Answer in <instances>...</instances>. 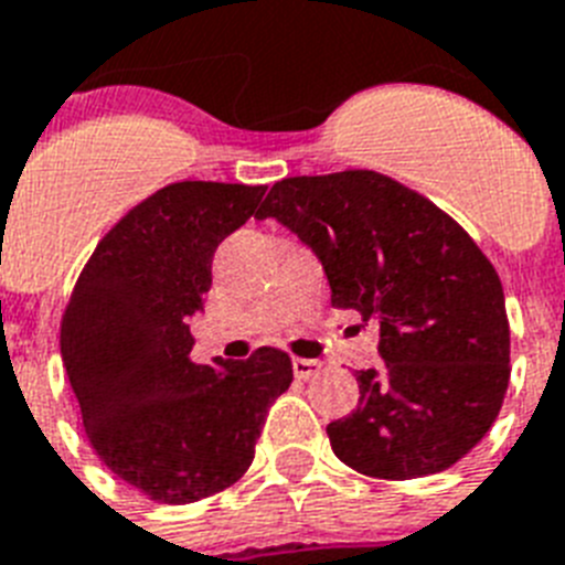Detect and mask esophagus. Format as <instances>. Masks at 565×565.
Wrapping results in <instances>:
<instances>
[{
	"label": "esophagus",
	"mask_w": 565,
	"mask_h": 565,
	"mask_svg": "<svg viewBox=\"0 0 565 565\" xmlns=\"http://www.w3.org/2000/svg\"><path fill=\"white\" fill-rule=\"evenodd\" d=\"M292 373L307 382V379H312L319 373V362H312V359H292Z\"/></svg>",
	"instance_id": "34e87169"
}]
</instances>
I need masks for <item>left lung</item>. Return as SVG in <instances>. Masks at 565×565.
<instances>
[{"label": "left lung", "instance_id": "8db88e82", "mask_svg": "<svg viewBox=\"0 0 565 565\" xmlns=\"http://www.w3.org/2000/svg\"><path fill=\"white\" fill-rule=\"evenodd\" d=\"M255 217L296 232L333 305L379 327L385 364L355 373L359 407L327 425L335 457L379 480H416L466 457L511 376L500 275L471 235L371 169L278 180Z\"/></svg>", "mask_w": 565, "mask_h": 565}]
</instances>
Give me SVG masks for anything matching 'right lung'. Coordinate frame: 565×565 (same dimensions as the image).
I'll return each instance as SVG.
<instances>
[{"instance_id": "1", "label": "right lung", "mask_w": 565, "mask_h": 565, "mask_svg": "<svg viewBox=\"0 0 565 565\" xmlns=\"http://www.w3.org/2000/svg\"><path fill=\"white\" fill-rule=\"evenodd\" d=\"M267 186L183 180L106 232L71 292L60 350L103 466L154 502L186 505L253 466L267 411L292 382L284 350L192 362L217 244L255 215Z\"/></svg>"}]
</instances>
